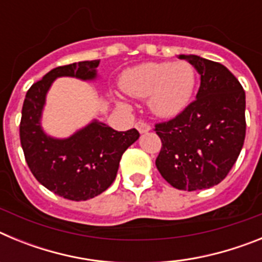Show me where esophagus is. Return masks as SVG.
Returning <instances> with one entry per match:
<instances>
[{
	"instance_id": "esophagus-1",
	"label": "esophagus",
	"mask_w": 262,
	"mask_h": 262,
	"mask_svg": "<svg viewBox=\"0 0 262 262\" xmlns=\"http://www.w3.org/2000/svg\"><path fill=\"white\" fill-rule=\"evenodd\" d=\"M135 127L140 134H145V133H148L149 129H151V126H149L148 123H145V122H143V120L138 122V123L135 124Z\"/></svg>"
}]
</instances>
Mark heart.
<instances>
[{
	"instance_id": "heart-1",
	"label": "heart",
	"mask_w": 262,
	"mask_h": 262,
	"mask_svg": "<svg viewBox=\"0 0 262 262\" xmlns=\"http://www.w3.org/2000/svg\"><path fill=\"white\" fill-rule=\"evenodd\" d=\"M120 85L124 93L134 98H148L149 110L155 115L172 118L190 101L195 72L189 62L184 61L145 62L124 72Z\"/></svg>"
}]
</instances>
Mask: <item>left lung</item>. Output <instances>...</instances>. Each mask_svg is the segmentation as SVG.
<instances>
[{"mask_svg": "<svg viewBox=\"0 0 262 262\" xmlns=\"http://www.w3.org/2000/svg\"><path fill=\"white\" fill-rule=\"evenodd\" d=\"M201 76L195 99L176 118L157 123L163 147L156 166L180 190H202L227 177L245 139V92L221 62L180 55Z\"/></svg>", "mask_w": 262, "mask_h": 262, "instance_id": "obj_1", "label": "left lung"}]
</instances>
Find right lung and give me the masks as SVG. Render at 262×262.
<instances>
[{"mask_svg":"<svg viewBox=\"0 0 262 262\" xmlns=\"http://www.w3.org/2000/svg\"><path fill=\"white\" fill-rule=\"evenodd\" d=\"M99 60L73 62L52 69L26 93L19 136L25 159L34 177L57 195L71 201L94 198L114 182L119 161L139 139L138 129L115 131L94 119L67 139L47 135L41 128L46 96L57 77L94 80Z\"/></svg>","mask_w":262,"mask_h":262,"instance_id":"obj_1","label":"right lung"}]
</instances>
